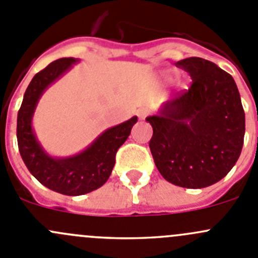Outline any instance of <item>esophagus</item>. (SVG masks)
<instances>
[{"label":"esophagus","mask_w":258,"mask_h":258,"mask_svg":"<svg viewBox=\"0 0 258 258\" xmlns=\"http://www.w3.org/2000/svg\"><path fill=\"white\" fill-rule=\"evenodd\" d=\"M136 113H137V116H139L140 119H145L146 118L147 114H149V111H147L146 108H144V107H141V108L137 109Z\"/></svg>","instance_id":"34e87169"}]
</instances>
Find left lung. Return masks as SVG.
I'll use <instances>...</instances> for the list:
<instances>
[{
	"label": "left lung",
	"mask_w": 258,
	"mask_h": 258,
	"mask_svg": "<svg viewBox=\"0 0 258 258\" xmlns=\"http://www.w3.org/2000/svg\"><path fill=\"white\" fill-rule=\"evenodd\" d=\"M176 67L190 74L189 91L146 117L154 134L150 150L165 180L202 189L223 179L236 165L244 139V112L231 74L202 57Z\"/></svg>",
	"instance_id": "8db88e82"
}]
</instances>
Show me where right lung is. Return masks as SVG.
Instances as JSON below:
<instances>
[{
	"label": "right lung",
	"instance_id": "right-lung-1",
	"mask_svg": "<svg viewBox=\"0 0 258 258\" xmlns=\"http://www.w3.org/2000/svg\"><path fill=\"white\" fill-rule=\"evenodd\" d=\"M76 57H61L50 62L30 82L17 114V144L29 171L50 190L64 196H83L101 187L108 180L116 161V152L137 122L134 116L102 132L83 151L66 157L51 156L45 151L32 127L35 109L44 92L68 73Z\"/></svg>",
	"mask_w": 258,
	"mask_h": 258
}]
</instances>
